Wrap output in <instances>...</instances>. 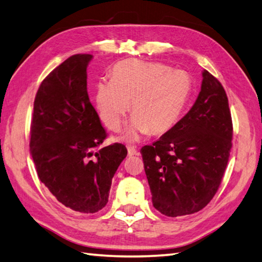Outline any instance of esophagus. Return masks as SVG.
<instances>
[{
    "mask_svg": "<svg viewBox=\"0 0 262 262\" xmlns=\"http://www.w3.org/2000/svg\"><path fill=\"white\" fill-rule=\"evenodd\" d=\"M127 155L129 156H135V155H139L138 149L133 146H127Z\"/></svg>",
    "mask_w": 262,
    "mask_h": 262,
    "instance_id": "obj_1",
    "label": "esophagus"
}]
</instances>
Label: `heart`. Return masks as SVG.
Segmentation results:
<instances>
[{
	"label": "heart",
	"instance_id": "heart-1",
	"mask_svg": "<svg viewBox=\"0 0 262 262\" xmlns=\"http://www.w3.org/2000/svg\"><path fill=\"white\" fill-rule=\"evenodd\" d=\"M192 93L185 71L163 63L125 60L112 69L111 80L96 86L95 101L100 119L111 130L121 129L132 101L133 116L127 139L150 131L163 135L178 123Z\"/></svg>",
	"mask_w": 262,
	"mask_h": 262
}]
</instances>
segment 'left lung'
<instances>
[{"label": "left lung", "mask_w": 262, "mask_h": 262, "mask_svg": "<svg viewBox=\"0 0 262 262\" xmlns=\"http://www.w3.org/2000/svg\"><path fill=\"white\" fill-rule=\"evenodd\" d=\"M195 103L172 129L141 148L152 205L163 215H190L216 194L232 148L233 124L222 83L202 72Z\"/></svg>", "instance_id": "left-lung-1"}]
</instances>
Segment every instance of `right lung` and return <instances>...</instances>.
Masks as SVG:
<instances>
[{
	"label": "right lung",
	"mask_w": 262,
	"mask_h": 262,
	"mask_svg": "<svg viewBox=\"0 0 262 262\" xmlns=\"http://www.w3.org/2000/svg\"><path fill=\"white\" fill-rule=\"evenodd\" d=\"M92 58L72 55L42 80L29 143L41 183L62 205L83 213L97 212L107 204L112 179L127 155L122 143L95 151L107 133L87 92Z\"/></svg>",
	"instance_id": "right-lung-1"
}]
</instances>
